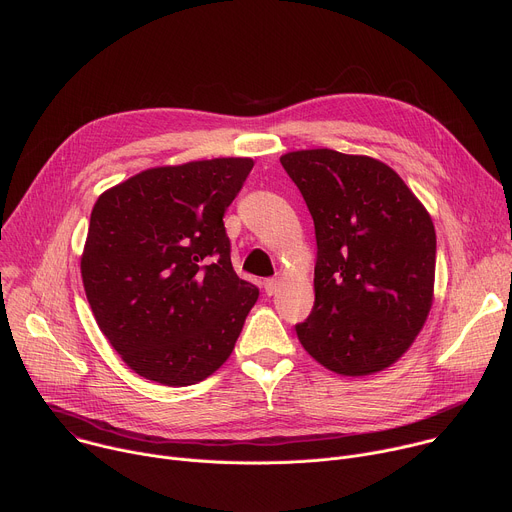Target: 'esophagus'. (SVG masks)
I'll return each instance as SVG.
<instances>
[{"label": "esophagus", "instance_id": "1", "mask_svg": "<svg viewBox=\"0 0 512 512\" xmlns=\"http://www.w3.org/2000/svg\"><path fill=\"white\" fill-rule=\"evenodd\" d=\"M277 289H279V281H277V279H266V281H264V291H266V295H274V293H277Z\"/></svg>", "mask_w": 512, "mask_h": 512}]
</instances>
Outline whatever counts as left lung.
<instances>
[{
	"instance_id": "1",
	"label": "left lung",
	"mask_w": 512,
	"mask_h": 512,
	"mask_svg": "<svg viewBox=\"0 0 512 512\" xmlns=\"http://www.w3.org/2000/svg\"><path fill=\"white\" fill-rule=\"evenodd\" d=\"M281 164L316 225V301L295 324L326 369L369 375L396 363L432 303L437 235L389 166L334 149L291 151Z\"/></svg>"
}]
</instances>
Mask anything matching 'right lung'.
I'll use <instances>...</instances> for the list:
<instances>
[{
    "mask_svg": "<svg viewBox=\"0 0 512 512\" xmlns=\"http://www.w3.org/2000/svg\"><path fill=\"white\" fill-rule=\"evenodd\" d=\"M252 168L250 157L151 168L96 201L82 256L86 297L141 377L184 387L231 355L258 287L235 274L223 217Z\"/></svg>",
    "mask_w": 512,
    "mask_h": 512,
    "instance_id": "right-lung-1",
    "label": "right lung"
}]
</instances>
